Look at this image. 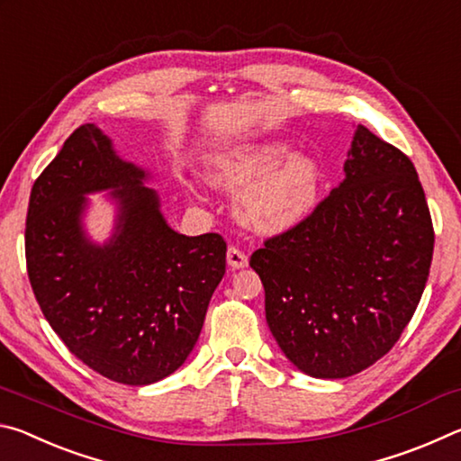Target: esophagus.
Returning a JSON list of instances; mask_svg holds the SVG:
<instances>
[{"label": "esophagus", "mask_w": 461, "mask_h": 461, "mask_svg": "<svg viewBox=\"0 0 461 461\" xmlns=\"http://www.w3.org/2000/svg\"><path fill=\"white\" fill-rule=\"evenodd\" d=\"M228 264L231 268H246L248 267V254L241 252L240 248L230 246L228 248Z\"/></svg>", "instance_id": "34e87169"}]
</instances>
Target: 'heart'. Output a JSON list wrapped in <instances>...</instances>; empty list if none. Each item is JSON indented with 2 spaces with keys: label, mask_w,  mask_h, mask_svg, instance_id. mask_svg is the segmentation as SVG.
<instances>
[{
  "label": "heart",
  "mask_w": 461,
  "mask_h": 461,
  "mask_svg": "<svg viewBox=\"0 0 461 461\" xmlns=\"http://www.w3.org/2000/svg\"><path fill=\"white\" fill-rule=\"evenodd\" d=\"M212 178L240 194V215L267 231H286L315 212L321 197V167L307 154H291L280 140H260L215 156Z\"/></svg>",
  "instance_id": "obj_1"
}]
</instances>
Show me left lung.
Segmentation results:
<instances>
[{"instance_id": "8db88e82", "label": "left lung", "mask_w": 461, "mask_h": 461, "mask_svg": "<svg viewBox=\"0 0 461 461\" xmlns=\"http://www.w3.org/2000/svg\"><path fill=\"white\" fill-rule=\"evenodd\" d=\"M346 178L249 258L285 356L313 378H348L399 341L425 291L435 233L407 154L357 126Z\"/></svg>"}]
</instances>
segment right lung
<instances>
[{"instance_id": "add662e5", "label": "right lung", "mask_w": 461, "mask_h": 461, "mask_svg": "<svg viewBox=\"0 0 461 461\" xmlns=\"http://www.w3.org/2000/svg\"><path fill=\"white\" fill-rule=\"evenodd\" d=\"M148 173L115 154L93 123L77 128L36 178L26 217V267L46 321L91 370L144 386L185 364L225 275L220 233L168 228ZM113 189L114 236H84V194Z\"/></svg>"}]
</instances>
